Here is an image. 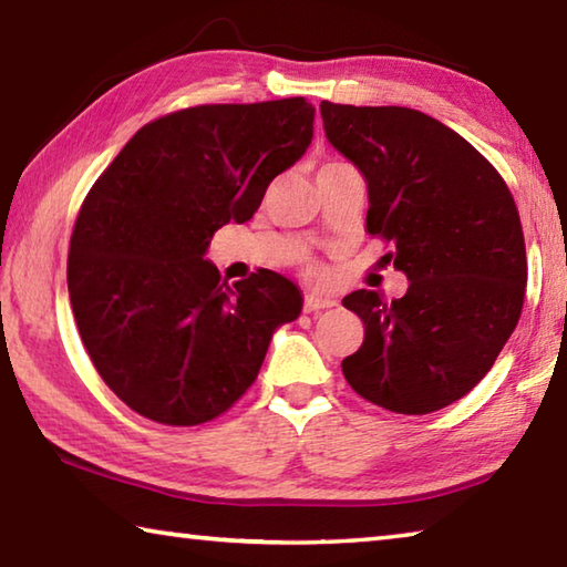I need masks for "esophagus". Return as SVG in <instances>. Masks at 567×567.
Returning a JSON list of instances; mask_svg holds the SVG:
<instances>
[{
	"label": "esophagus",
	"instance_id": "obj_1",
	"mask_svg": "<svg viewBox=\"0 0 567 567\" xmlns=\"http://www.w3.org/2000/svg\"><path fill=\"white\" fill-rule=\"evenodd\" d=\"M338 302L332 300V297H324L320 292H307L305 295V310L307 312H320V310H330Z\"/></svg>",
	"mask_w": 567,
	"mask_h": 567
}]
</instances>
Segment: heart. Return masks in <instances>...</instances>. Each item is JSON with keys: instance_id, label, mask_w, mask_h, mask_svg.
Returning <instances> with one entry per match:
<instances>
[{"instance_id": "1", "label": "heart", "mask_w": 567, "mask_h": 567, "mask_svg": "<svg viewBox=\"0 0 567 567\" xmlns=\"http://www.w3.org/2000/svg\"><path fill=\"white\" fill-rule=\"evenodd\" d=\"M307 272H310V275H320L318 267H312V265H307Z\"/></svg>"}]
</instances>
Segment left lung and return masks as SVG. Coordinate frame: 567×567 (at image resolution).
I'll return each mask as SVG.
<instances>
[{
	"instance_id": "obj_1",
	"label": "left lung",
	"mask_w": 567,
	"mask_h": 567,
	"mask_svg": "<svg viewBox=\"0 0 567 567\" xmlns=\"http://www.w3.org/2000/svg\"><path fill=\"white\" fill-rule=\"evenodd\" d=\"M324 134L368 182V233L408 275L385 302L372 290L342 305L364 340L342 360L360 398L427 415L487 375L523 312L525 239L515 199L491 162L427 114L408 107L320 104Z\"/></svg>"
}]
</instances>
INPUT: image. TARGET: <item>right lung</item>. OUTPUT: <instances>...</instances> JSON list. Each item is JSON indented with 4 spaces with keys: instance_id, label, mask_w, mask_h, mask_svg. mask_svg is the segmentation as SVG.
<instances>
[{
    "instance_id": "1",
    "label": "right lung",
    "mask_w": 567,
    "mask_h": 567,
    "mask_svg": "<svg viewBox=\"0 0 567 567\" xmlns=\"http://www.w3.org/2000/svg\"><path fill=\"white\" fill-rule=\"evenodd\" d=\"M312 122L305 97L172 112L84 197L66 260L72 312L100 378L137 415L175 427L219 417L255 382L272 332L300 315L287 277L257 270L229 287L205 252L305 155Z\"/></svg>"
}]
</instances>
